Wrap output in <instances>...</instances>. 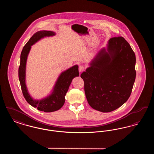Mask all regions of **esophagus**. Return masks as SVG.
<instances>
[{
  "label": "esophagus",
  "instance_id": "1",
  "mask_svg": "<svg viewBox=\"0 0 154 154\" xmlns=\"http://www.w3.org/2000/svg\"><path fill=\"white\" fill-rule=\"evenodd\" d=\"M79 70L80 72H82L84 70V66L83 65H80L79 67Z\"/></svg>",
  "mask_w": 154,
  "mask_h": 154
}]
</instances>
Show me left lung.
I'll list each match as a JSON object with an SVG mask.
<instances>
[{"label":"left lung","instance_id":"8db88e82","mask_svg":"<svg viewBox=\"0 0 154 154\" xmlns=\"http://www.w3.org/2000/svg\"><path fill=\"white\" fill-rule=\"evenodd\" d=\"M81 74L90 106L108 112L117 109L130 97L136 79V56L122 37L109 40Z\"/></svg>","mask_w":154,"mask_h":154}]
</instances>
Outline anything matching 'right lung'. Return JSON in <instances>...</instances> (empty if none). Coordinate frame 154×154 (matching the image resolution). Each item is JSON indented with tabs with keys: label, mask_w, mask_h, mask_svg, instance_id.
Listing matches in <instances>:
<instances>
[{
	"label": "right lung",
	"mask_w": 154,
	"mask_h": 154,
	"mask_svg": "<svg viewBox=\"0 0 154 154\" xmlns=\"http://www.w3.org/2000/svg\"><path fill=\"white\" fill-rule=\"evenodd\" d=\"M55 33L52 31L41 30L35 33L22 49L20 57V65L18 69V77L20 82L22 94L29 104L37 110L46 112L58 110L63 106L65 102L66 93L74 77L79 76V66L74 65L63 72L59 76L53 91L50 95L41 100L33 99L30 95L26 85V64L28 55L31 46L44 37L52 36Z\"/></svg>",
	"instance_id": "obj_1"
}]
</instances>
